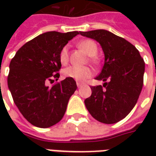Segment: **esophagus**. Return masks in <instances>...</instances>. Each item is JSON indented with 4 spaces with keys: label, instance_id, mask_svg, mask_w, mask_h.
Wrapping results in <instances>:
<instances>
[{
    "label": "esophagus",
    "instance_id": "esophagus-1",
    "mask_svg": "<svg viewBox=\"0 0 156 156\" xmlns=\"http://www.w3.org/2000/svg\"><path fill=\"white\" fill-rule=\"evenodd\" d=\"M77 86H78V88H80L81 87L83 86V84H82V83H77Z\"/></svg>",
    "mask_w": 156,
    "mask_h": 156
}]
</instances>
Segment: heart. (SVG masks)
<instances>
[{
    "label": "heart",
    "mask_w": 156,
    "mask_h": 156,
    "mask_svg": "<svg viewBox=\"0 0 156 156\" xmlns=\"http://www.w3.org/2000/svg\"><path fill=\"white\" fill-rule=\"evenodd\" d=\"M78 47L84 51L88 56H91V61L96 62L95 56L98 52L97 44L91 40H83L78 43ZM69 60V48L65 46L60 52V61L62 64L67 63ZM63 74L66 78H72L73 80L83 83L93 75V71L89 67L79 66H69L63 70Z\"/></svg>",
    "instance_id": "1"
}]
</instances>
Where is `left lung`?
Masks as SVG:
<instances>
[{
	"label": "left lung",
	"mask_w": 156,
	"mask_h": 156,
	"mask_svg": "<svg viewBox=\"0 0 156 156\" xmlns=\"http://www.w3.org/2000/svg\"><path fill=\"white\" fill-rule=\"evenodd\" d=\"M80 35L96 40L104 53V65L96 80L103 86L91 87L86 108L100 122L114 124L131 112L143 85L145 62L138 50L124 38L106 30L80 31Z\"/></svg>",
	"instance_id": "left-lung-1"
}]
</instances>
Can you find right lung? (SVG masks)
Returning <instances> with one entry per match:
<instances>
[{
  "label": "right lung",
  "instance_id": "1",
  "mask_svg": "<svg viewBox=\"0 0 156 156\" xmlns=\"http://www.w3.org/2000/svg\"><path fill=\"white\" fill-rule=\"evenodd\" d=\"M80 31H48L38 35L18 49L9 64L8 87L18 110L31 125L48 128L65 115L69 100L77 89L76 82L58 80L60 52Z\"/></svg>",
  "mask_w": 156,
  "mask_h": 156
}]
</instances>
